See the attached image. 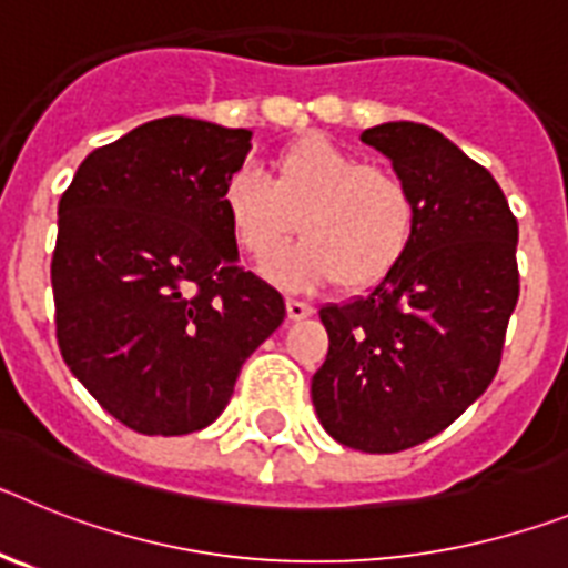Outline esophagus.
Returning a JSON list of instances; mask_svg holds the SVG:
<instances>
[{"instance_id":"obj_1","label":"esophagus","mask_w":568,"mask_h":568,"mask_svg":"<svg viewBox=\"0 0 568 568\" xmlns=\"http://www.w3.org/2000/svg\"><path fill=\"white\" fill-rule=\"evenodd\" d=\"M315 313L313 304L307 301H298V298H287V315L290 321H301V318H310Z\"/></svg>"}]
</instances>
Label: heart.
<instances>
[{
  "label": "heart",
  "instance_id": "1",
  "mask_svg": "<svg viewBox=\"0 0 568 568\" xmlns=\"http://www.w3.org/2000/svg\"><path fill=\"white\" fill-rule=\"evenodd\" d=\"M227 227L250 258H264L298 222L301 241L278 250L264 275L281 287L335 281L375 287L398 267L418 224L413 187L395 170L364 164L327 135H304L270 159V179L239 168L222 184Z\"/></svg>",
  "mask_w": 568,
  "mask_h": 568
}]
</instances>
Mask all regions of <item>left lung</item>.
<instances>
[{
  "label": "left lung",
  "instance_id": "8db88e82",
  "mask_svg": "<svg viewBox=\"0 0 568 568\" xmlns=\"http://www.w3.org/2000/svg\"><path fill=\"white\" fill-rule=\"evenodd\" d=\"M361 142L413 187L418 224L384 281L321 307L329 353L310 393L338 444L384 455L444 433L498 373L520 293L518 219L489 170L438 130L386 122Z\"/></svg>",
  "mask_w": 568,
  "mask_h": 568
}]
</instances>
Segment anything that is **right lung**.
I'll return each instance as SVG.
<instances>
[{
    "instance_id": "right-lung-1",
    "label": "right lung",
    "mask_w": 568,
    "mask_h": 568,
    "mask_svg": "<svg viewBox=\"0 0 568 568\" xmlns=\"http://www.w3.org/2000/svg\"><path fill=\"white\" fill-rule=\"evenodd\" d=\"M250 139L187 115L155 119L93 150L59 199V349L135 433L213 424L241 364L287 315L278 290L239 267L222 210Z\"/></svg>"
}]
</instances>
